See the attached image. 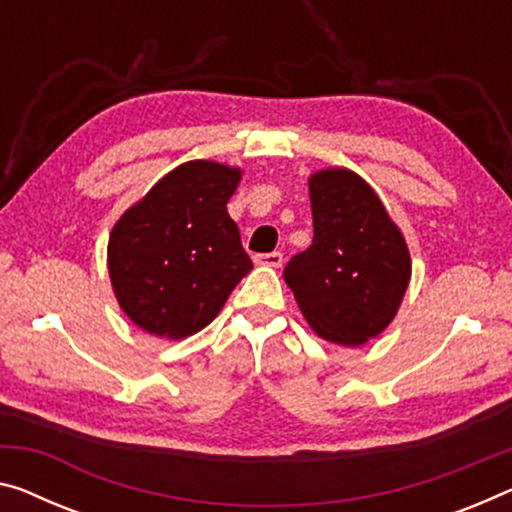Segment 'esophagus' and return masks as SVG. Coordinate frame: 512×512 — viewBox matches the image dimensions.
<instances>
[{
  "label": "esophagus",
  "instance_id": "obj_1",
  "mask_svg": "<svg viewBox=\"0 0 512 512\" xmlns=\"http://www.w3.org/2000/svg\"><path fill=\"white\" fill-rule=\"evenodd\" d=\"M256 263L265 265V267H281L283 254H279V251H272V254H261V256H256Z\"/></svg>",
  "mask_w": 512,
  "mask_h": 512
}]
</instances>
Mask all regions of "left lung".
I'll return each instance as SVG.
<instances>
[{
	"instance_id": "obj_1",
	"label": "left lung",
	"mask_w": 512,
	"mask_h": 512,
	"mask_svg": "<svg viewBox=\"0 0 512 512\" xmlns=\"http://www.w3.org/2000/svg\"><path fill=\"white\" fill-rule=\"evenodd\" d=\"M313 242L283 270L304 320L329 343L357 348L380 336L412 277L405 235L355 171L309 176Z\"/></svg>"
}]
</instances>
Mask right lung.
<instances>
[{"instance_id":"add662e5","label":"right lung","mask_w":512,"mask_h":512,"mask_svg":"<svg viewBox=\"0 0 512 512\" xmlns=\"http://www.w3.org/2000/svg\"><path fill=\"white\" fill-rule=\"evenodd\" d=\"M240 180L242 169L224 162L178 164L114 224L109 279L139 329L167 341L201 332L251 272L226 210Z\"/></svg>"}]
</instances>
